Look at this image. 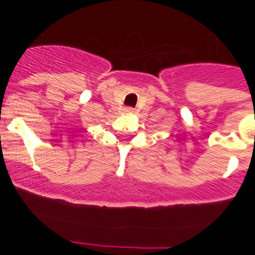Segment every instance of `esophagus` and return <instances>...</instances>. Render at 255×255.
<instances>
[{"mask_svg":"<svg viewBox=\"0 0 255 255\" xmlns=\"http://www.w3.org/2000/svg\"><path fill=\"white\" fill-rule=\"evenodd\" d=\"M124 112H133V108L126 107V108H124Z\"/></svg>","mask_w":255,"mask_h":255,"instance_id":"34e87169","label":"esophagus"}]
</instances>
